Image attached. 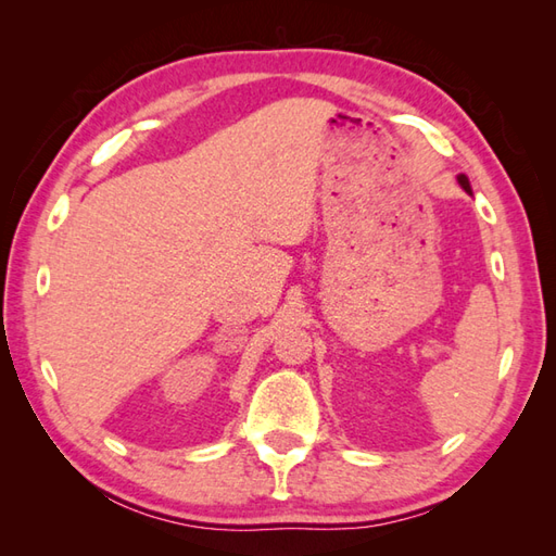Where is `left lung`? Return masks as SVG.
<instances>
[{
	"label": "left lung",
	"instance_id": "obj_1",
	"mask_svg": "<svg viewBox=\"0 0 556 556\" xmlns=\"http://www.w3.org/2000/svg\"><path fill=\"white\" fill-rule=\"evenodd\" d=\"M458 184H460V186H464V188H466V191L470 193V186H468V179H466V176H458Z\"/></svg>",
	"mask_w": 556,
	"mask_h": 556
}]
</instances>
